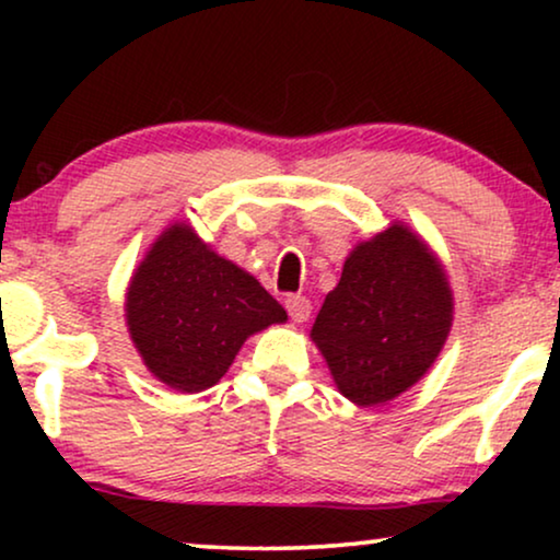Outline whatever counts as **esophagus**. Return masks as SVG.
I'll list each match as a JSON object with an SVG mask.
<instances>
[{
	"mask_svg": "<svg viewBox=\"0 0 560 560\" xmlns=\"http://www.w3.org/2000/svg\"><path fill=\"white\" fill-rule=\"evenodd\" d=\"M285 308L290 313V318L295 320V324H303L305 318L311 316V301L305 295H288L285 298Z\"/></svg>",
	"mask_w": 560,
	"mask_h": 560,
	"instance_id": "34e87169",
	"label": "esophagus"
}]
</instances>
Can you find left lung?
I'll return each mask as SVG.
<instances>
[{
  "instance_id": "obj_1",
  "label": "left lung",
  "mask_w": 560,
  "mask_h": 560,
  "mask_svg": "<svg viewBox=\"0 0 560 560\" xmlns=\"http://www.w3.org/2000/svg\"><path fill=\"white\" fill-rule=\"evenodd\" d=\"M451 311L439 259L393 224L351 252L311 336L339 393L372 408L423 377L446 341Z\"/></svg>"
}]
</instances>
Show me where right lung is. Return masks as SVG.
I'll list each match as a JSON object with an SVG mask.
<instances>
[{
  "instance_id": "add662e5",
  "label": "right lung",
  "mask_w": 560,
  "mask_h": 560,
  "mask_svg": "<svg viewBox=\"0 0 560 560\" xmlns=\"http://www.w3.org/2000/svg\"><path fill=\"white\" fill-rule=\"evenodd\" d=\"M288 313L186 224L152 244L127 293V326L148 370L178 393L213 387L247 336Z\"/></svg>"
}]
</instances>
